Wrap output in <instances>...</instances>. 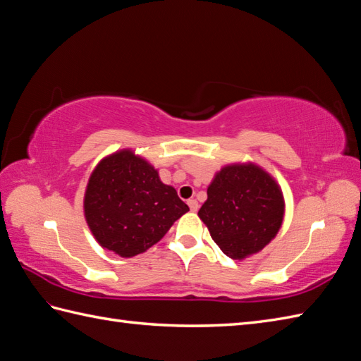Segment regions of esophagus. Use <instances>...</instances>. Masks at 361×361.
Wrapping results in <instances>:
<instances>
[{
    "instance_id": "34e87169",
    "label": "esophagus",
    "mask_w": 361,
    "mask_h": 361,
    "mask_svg": "<svg viewBox=\"0 0 361 361\" xmlns=\"http://www.w3.org/2000/svg\"><path fill=\"white\" fill-rule=\"evenodd\" d=\"M188 204H189V208H190V211H192V212L198 211V202L194 200V198H190V200H188Z\"/></svg>"
}]
</instances>
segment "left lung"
<instances>
[{
    "instance_id": "8db88e82",
    "label": "left lung",
    "mask_w": 361,
    "mask_h": 361,
    "mask_svg": "<svg viewBox=\"0 0 361 361\" xmlns=\"http://www.w3.org/2000/svg\"><path fill=\"white\" fill-rule=\"evenodd\" d=\"M212 240L231 259L262 250L278 234L283 198L270 175L255 164L226 166L208 188L198 211Z\"/></svg>"
}]
</instances>
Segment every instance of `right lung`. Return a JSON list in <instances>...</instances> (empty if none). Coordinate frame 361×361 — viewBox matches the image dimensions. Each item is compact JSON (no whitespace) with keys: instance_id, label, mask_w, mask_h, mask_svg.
<instances>
[{"instance_id":"right-lung-1","label":"right lung","mask_w":361,"mask_h":361,"mask_svg":"<svg viewBox=\"0 0 361 361\" xmlns=\"http://www.w3.org/2000/svg\"><path fill=\"white\" fill-rule=\"evenodd\" d=\"M85 219L96 240L121 257H133L163 239L175 220L189 211L172 186L133 152L106 157L91 173Z\"/></svg>"}]
</instances>
